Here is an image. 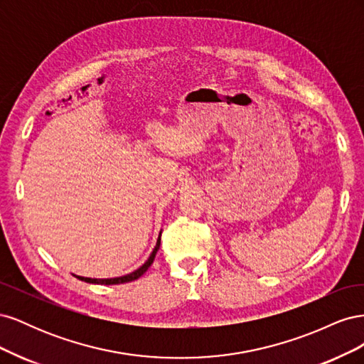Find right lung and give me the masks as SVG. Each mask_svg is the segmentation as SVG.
Returning <instances> with one entry per match:
<instances>
[{
    "label": "right lung",
    "mask_w": 364,
    "mask_h": 364,
    "mask_svg": "<svg viewBox=\"0 0 364 364\" xmlns=\"http://www.w3.org/2000/svg\"><path fill=\"white\" fill-rule=\"evenodd\" d=\"M161 246V234L158 237V241H156V246L155 249H153V252L150 253L149 259L142 264V266L139 269H136L135 272H132L129 274H124V277H118V278H107V279H92V278H83V277H77L79 279L85 281V282H90V284H106V285H111V284H124V282H130V281H135L138 279L139 277H142L147 272V269L151 266L153 261H155V257H156V252Z\"/></svg>",
    "instance_id": "right-lung-1"
}]
</instances>
